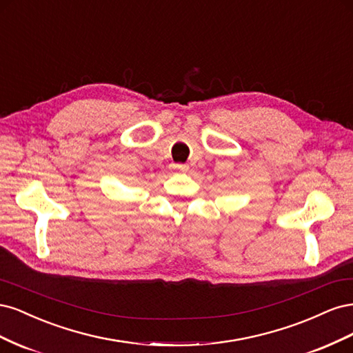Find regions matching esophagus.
Returning a JSON list of instances; mask_svg holds the SVG:
<instances>
[{
    "instance_id": "esophagus-1",
    "label": "esophagus",
    "mask_w": 353,
    "mask_h": 353,
    "mask_svg": "<svg viewBox=\"0 0 353 353\" xmlns=\"http://www.w3.org/2000/svg\"><path fill=\"white\" fill-rule=\"evenodd\" d=\"M174 169L179 170V172H187V170H188V165H184V163H178V165H174Z\"/></svg>"
}]
</instances>
